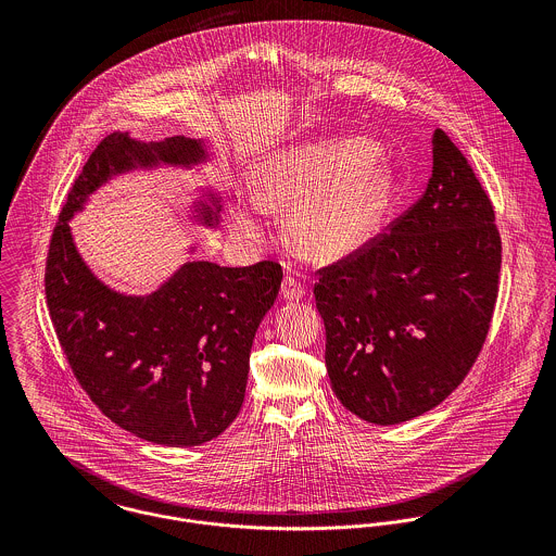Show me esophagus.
Segmentation results:
<instances>
[{
    "mask_svg": "<svg viewBox=\"0 0 556 556\" xmlns=\"http://www.w3.org/2000/svg\"><path fill=\"white\" fill-rule=\"evenodd\" d=\"M280 295H282L285 300H289V302H298V300H302V298L306 295V289H304V285H300L291 274H287V276L282 278V285H280Z\"/></svg>",
    "mask_w": 556,
    "mask_h": 556,
    "instance_id": "esophagus-1",
    "label": "esophagus"
}]
</instances>
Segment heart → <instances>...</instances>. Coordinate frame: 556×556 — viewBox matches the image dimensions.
<instances>
[{"mask_svg": "<svg viewBox=\"0 0 556 556\" xmlns=\"http://www.w3.org/2000/svg\"><path fill=\"white\" fill-rule=\"evenodd\" d=\"M381 148L368 139H338L278 152L256 168L252 199L261 210H293V239L317 263L357 256L383 229L394 205L396 177L377 164ZM238 239H256V210L233 203L227 214Z\"/></svg>", "mask_w": 556, "mask_h": 556, "instance_id": "obj_1", "label": "heart"}]
</instances>
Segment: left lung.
<instances>
[{"instance_id": "obj_1", "label": "left lung", "mask_w": 556, "mask_h": 556, "mask_svg": "<svg viewBox=\"0 0 556 556\" xmlns=\"http://www.w3.org/2000/svg\"><path fill=\"white\" fill-rule=\"evenodd\" d=\"M501 238L471 164L443 130L421 199L357 256L318 269L331 390L353 415L402 424L476 364L498 293Z\"/></svg>"}]
</instances>
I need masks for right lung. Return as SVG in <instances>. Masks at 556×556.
<instances>
[{
    "mask_svg": "<svg viewBox=\"0 0 556 556\" xmlns=\"http://www.w3.org/2000/svg\"><path fill=\"white\" fill-rule=\"evenodd\" d=\"M203 162V139L104 137L68 192L47 256V306L80 388L119 428L166 447L203 445L238 417L252 340L282 269L274 261L220 267L192 258L156 291L128 295L89 269L68 223L115 175ZM220 212V194L207 190L197 223L214 231Z\"/></svg>",
    "mask_w": 556,
    "mask_h": 556,
    "instance_id": "obj_1",
    "label": "right lung"
}]
</instances>
